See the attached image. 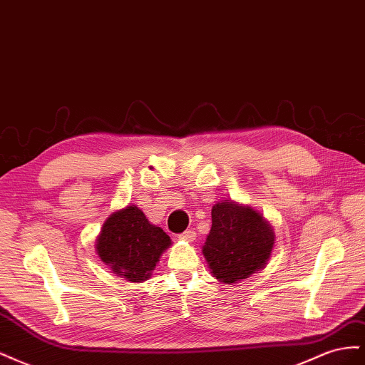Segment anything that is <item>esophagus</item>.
Wrapping results in <instances>:
<instances>
[{"label": "esophagus", "mask_w": 365, "mask_h": 365, "mask_svg": "<svg viewBox=\"0 0 365 365\" xmlns=\"http://www.w3.org/2000/svg\"><path fill=\"white\" fill-rule=\"evenodd\" d=\"M180 239L187 240V242H193L196 239V233L193 230H187V231H184V233L180 235Z\"/></svg>", "instance_id": "1"}]
</instances>
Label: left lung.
I'll use <instances>...</instances> for the list:
<instances>
[{"mask_svg": "<svg viewBox=\"0 0 365 365\" xmlns=\"http://www.w3.org/2000/svg\"><path fill=\"white\" fill-rule=\"evenodd\" d=\"M275 235L256 210L235 201H220L212 208V230L202 254L213 277L233 284L264 268Z\"/></svg>", "mask_w": 365, "mask_h": 365, "instance_id": "1", "label": "left lung"}]
</instances>
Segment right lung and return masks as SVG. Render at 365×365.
Wrapping results in <instances>:
<instances>
[{"instance_id": "right-lung-1", "label": "right lung", "mask_w": 365, "mask_h": 365, "mask_svg": "<svg viewBox=\"0 0 365 365\" xmlns=\"http://www.w3.org/2000/svg\"><path fill=\"white\" fill-rule=\"evenodd\" d=\"M170 245V237L152 225L137 205H128L105 220L96 251L114 274L141 283L150 279L161 254Z\"/></svg>"}]
</instances>
